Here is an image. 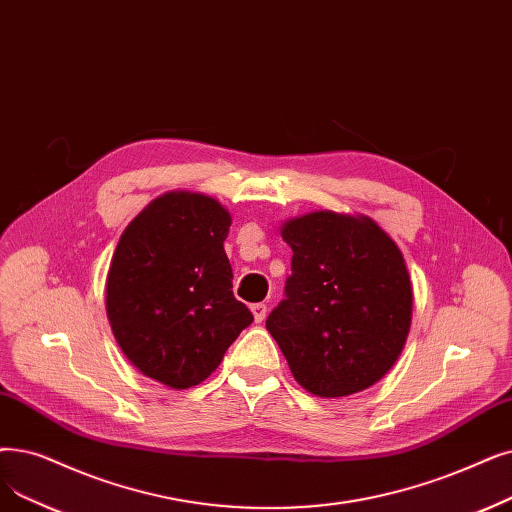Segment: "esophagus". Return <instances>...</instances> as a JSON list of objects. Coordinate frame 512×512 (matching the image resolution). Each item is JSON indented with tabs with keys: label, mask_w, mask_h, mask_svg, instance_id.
Here are the masks:
<instances>
[{
	"label": "esophagus",
	"mask_w": 512,
	"mask_h": 512,
	"mask_svg": "<svg viewBox=\"0 0 512 512\" xmlns=\"http://www.w3.org/2000/svg\"><path fill=\"white\" fill-rule=\"evenodd\" d=\"M251 311H253V316H255V322L259 324V322H263V320H265V314H268V305L255 303V305L251 307Z\"/></svg>",
	"instance_id": "1"
}]
</instances>
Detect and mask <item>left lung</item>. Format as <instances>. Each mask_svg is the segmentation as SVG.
Instances as JSON below:
<instances>
[{"instance_id":"left-lung-1","label":"left lung","mask_w":512,"mask_h":512,"mask_svg":"<svg viewBox=\"0 0 512 512\" xmlns=\"http://www.w3.org/2000/svg\"><path fill=\"white\" fill-rule=\"evenodd\" d=\"M280 234L293 249V276L265 328L295 381L318 397L379 383L412 324L402 251L368 215L314 211L284 221Z\"/></svg>"}]
</instances>
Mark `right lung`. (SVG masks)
<instances>
[{
	"label": "right lung",
	"mask_w": 512,
	"mask_h": 512,
	"mask_svg": "<svg viewBox=\"0 0 512 512\" xmlns=\"http://www.w3.org/2000/svg\"><path fill=\"white\" fill-rule=\"evenodd\" d=\"M230 224L213 196L173 190L123 230L106 276V316L148 379L177 391L203 383L253 322L232 293Z\"/></svg>",
	"instance_id": "1"
}]
</instances>
